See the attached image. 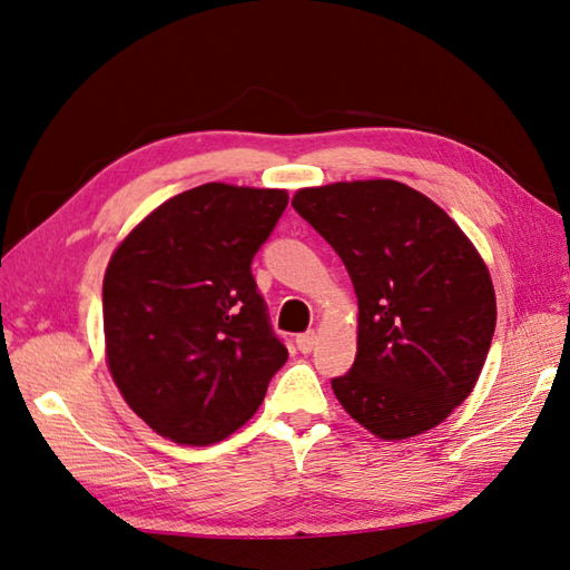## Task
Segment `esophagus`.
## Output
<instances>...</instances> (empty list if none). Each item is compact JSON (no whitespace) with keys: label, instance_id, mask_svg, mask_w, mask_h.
<instances>
[{"label":"esophagus","instance_id":"1","mask_svg":"<svg viewBox=\"0 0 570 570\" xmlns=\"http://www.w3.org/2000/svg\"><path fill=\"white\" fill-rule=\"evenodd\" d=\"M316 341H318V335L313 333V331H308V333H301L298 337H296V347L301 350V353L304 355H308L313 347H316Z\"/></svg>","mask_w":570,"mask_h":570}]
</instances>
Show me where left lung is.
<instances>
[{"label": "left lung", "instance_id": "obj_1", "mask_svg": "<svg viewBox=\"0 0 570 570\" xmlns=\"http://www.w3.org/2000/svg\"><path fill=\"white\" fill-rule=\"evenodd\" d=\"M296 213L337 252L357 296V355L337 402L384 441L426 433L475 390L498 301L485 259L443 208L399 180L298 188Z\"/></svg>", "mask_w": 570, "mask_h": 570}]
</instances>
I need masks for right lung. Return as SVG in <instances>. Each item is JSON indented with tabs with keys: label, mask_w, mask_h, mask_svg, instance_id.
Returning a JSON list of instances; mask_svg holds the SVG:
<instances>
[{
	"label": "right lung",
	"mask_w": 570,
	"mask_h": 570,
	"mask_svg": "<svg viewBox=\"0 0 570 570\" xmlns=\"http://www.w3.org/2000/svg\"><path fill=\"white\" fill-rule=\"evenodd\" d=\"M286 203L282 188L205 184L154 208L112 252L105 360L127 406L164 439L233 435L286 362L249 269Z\"/></svg>",
	"instance_id": "right-lung-1"
}]
</instances>
